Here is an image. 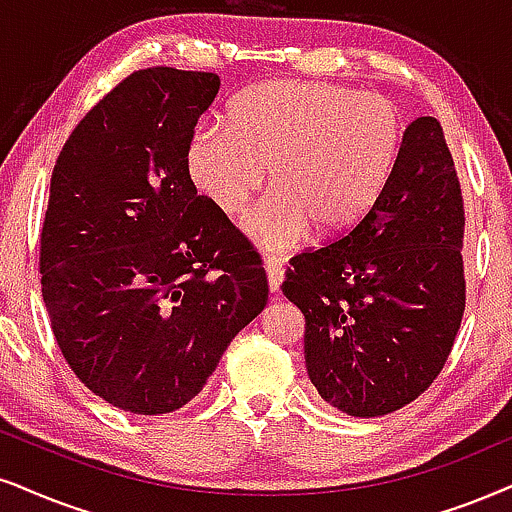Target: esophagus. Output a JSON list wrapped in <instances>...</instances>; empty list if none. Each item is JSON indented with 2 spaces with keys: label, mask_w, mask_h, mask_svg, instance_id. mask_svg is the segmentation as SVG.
Instances as JSON below:
<instances>
[{
  "label": "esophagus",
  "mask_w": 512,
  "mask_h": 512,
  "mask_svg": "<svg viewBox=\"0 0 512 512\" xmlns=\"http://www.w3.org/2000/svg\"><path fill=\"white\" fill-rule=\"evenodd\" d=\"M264 269H267L269 290L271 293H278V288H281V283H283V274H286V267H283V262L278 260V257H267Z\"/></svg>",
  "instance_id": "obj_1"
}]
</instances>
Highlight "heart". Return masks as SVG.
Wrapping results in <instances>:
<instances>
[{
  "instance_id": "b5f03b06",
  "label": "heart",
  "mask_w": 512,
  "mask_h": 512,
  "mask_svg": "<svg viewBox=\"0 0 512 512\" xmlns=\"http://www.w3.org/2000/svg\"><path fill=\"white\" fill-rule=\"evenodd\" d=\"M390 99L328 82H269L231 103L226 129L200 127L186 170L212 208L238 215L264 184L271 196L243 222L257 248L288 252L345 234L383 193L401 146Z\"/></svg>"
}]
</instances>
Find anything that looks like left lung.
<instances>
[{
    "mask_svg": "<svg viewBox=\"0 0 512 512\" xmlns=\"http://www.w3.org/2000/svg\"><path fill=\"white\" fill-rule=\"evenodd\" d=\"M463 229L442 125L413 120L373 208L295 255L281 286L304 314V366L323 401L375 418L428 390L463 319Z\"/></svg>",
    "mask_w": 512,
    "mask_h": 512,
    "instance_id": "1",
    "label": "left lung"
}]
</instances>
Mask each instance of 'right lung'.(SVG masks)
<instances>
[{"label":"right lung","mask_w":512,"mask_h":512,"mask_svg":"<svg viewBox=\"0 0 512 512\" xmlns=\"http://www.w3.org/2000/svg\"><path fill=\"white\" fill-rule=\"evenodd\" d=\"M217 92L215 73L137 70L84 115L51 172V331L84 387L139 416L189 404L269 297L260 255L186 170Z\"/></svg>","instance_id":"add662e5"}]
</instances>
